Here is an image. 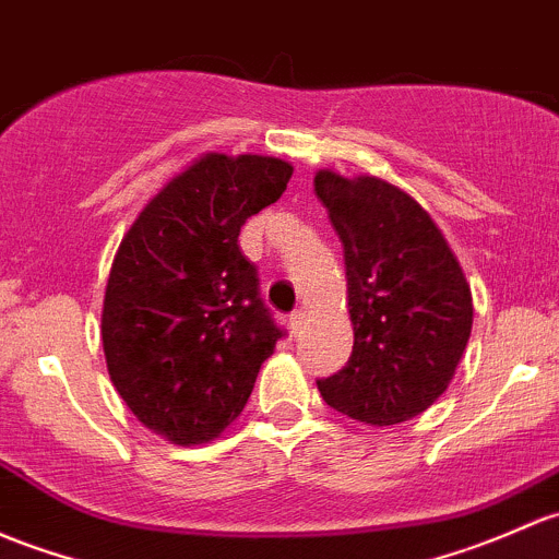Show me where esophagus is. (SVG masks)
<instances>
[{"label": "esophagus", "mask_w": 559, "mask_h": 559, "mask_svg": "<svg viewBox=\"0 0 559 559\" xmlns=\"http://www.w3.org/2000/svg\"><path fill=\"white\" fill-rule=\"evenodd\" d=\"M289 321H292V329H295V334L302 332V326H305V310H295Z\"/></svg>", "instance_id": "obj_1"}]
</instances>
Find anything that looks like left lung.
<instances>
[{
	"mask_svg": "<svg viewBox=\"0 0 559 559\" xmlns=\"http://www.w3.org/2000/svg\"><path fill=\"white\" fill-rule=\"evenodd\" d=\"M316 195L340 235L354 354L319 380L329 407L393 426L448 391L472 334L474 305L461 264L428 211L374 176L319 171Z\"/></svg>",
	"mask_w": 559,
	"mask_h": 559,
	"instance_id": "obj_1",
	"label": "left lung"
}]
</instances>
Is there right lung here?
I'll return each instance as SVG.
<instances>
[{"mask_svg": "<svg viewBox=\"0 0 559 559\" xmlns=\"http://www.w3.org/2000/svg\"><path fill=\"white\" fill-rule=\"evenodd\" d=\"M292 171L278 157L209 152L144 205L117 249L102 313L109 378L168 442L219 437L286 334L238 235Z\"/></svg>", "mask_w": 559, "mask_h": 559, "instance_id": "right-lung-1", "label": "right lung"}]
</instances>
